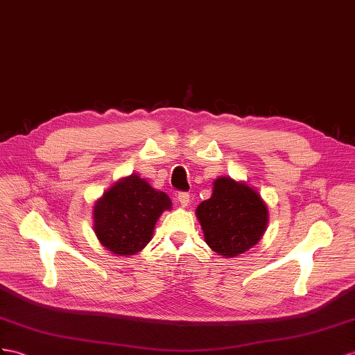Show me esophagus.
Returning a JSON list of instances; mask_svg holds the SVG:
<instances>
[{
    "label": "esophagus",
    "instance_id": "34e87169",
    "mask_svg": "<svg viewBox=\"0 0 355 355\" xmlns=\"http://www.w3.org/2000/svg\"><path fill=\"white\" fill-rule=\"evenodd\" d=\"M178 202L181 204V207H187L190 202V195L187 192H180L178 193Z\"/></svg>",
    "mask_w": 355,
    "mask_h": 355
}]
</instances>
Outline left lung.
Masks as SVG:
<instances>
[{"instance_id":"obj_1","label":"left lung","mask_w":355,"mask_h":355,"mask_svg":"<svg viewBox=\"0 0 355 355\" xmlns=\"http://www.w3.org/2000/svg\"><path fill=\"white\" fill-rule=\"evenodd\" d=\"M205 243L223 257H237L261 240L268 222L258 192L228 177L214 181L213 195L196 210Z\"/></svg>"}]
</instances>
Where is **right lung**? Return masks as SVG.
Wrapping results in <instances>:
<instances>
[{
	"instance_id": "obj_1",
	"label": "right lung",
	"mask_w": 355,
	"mask_h": 355,
	"mask_svg": "<svg viewBox=\"0 0 355 355\" xmlns=\"http://www.w3.org/2000/svg\"><path fill=\"white\" fill-rule=\"evenodd\" d=\"M171 208L166 193L130 175L112 186L94 207V232L116 255H133L151 241L154 225Z\"/></svg>"
}]
</instances>
